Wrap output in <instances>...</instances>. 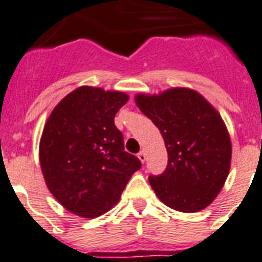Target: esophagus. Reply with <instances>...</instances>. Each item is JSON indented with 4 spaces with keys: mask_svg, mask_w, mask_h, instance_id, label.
<instances>
[{
    "mask_svg": "<svg viewBox=\"0 0 262 262\" xmlns=\"http://www.w3.org/2000/svg\"><path fill=\"white\" fill-rule=\"evenodd\" d=\"M138 157L141 162H145V160H147V155H145V152H144V150H141V152L138 153Z\"/></svg>",
    "mask_w": 262,
    "mask_h": 262,
    "instance_id": "34e87169",
    "label": "esophagus"
}]
</instances>
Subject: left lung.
Returning a JSON list of instances; mask_svg holds the SVG:
<instances>
[{"label": "left lung", "mask_w": 262, "mask_h": 262, "mask_svg": "<svg viewBox=\"0 0 262 262\" xmlns=\"http://www.w3.org/2000/svg\"><path fill=\"white\" fill-rule=\"evenodd\" d=\"M135 100L160 129L169 157L165 171L148 178L156 195L179 212L206 208L220 193L231 162V141L221 115L187 88L138 95Z\"/></svg>", "instance_id": "obj_1"}]
</instances>
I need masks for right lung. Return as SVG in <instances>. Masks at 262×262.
<instances>
[{"label": "right lung", "mask_w": 262, "mask_h": 262, "mask_svg": "<svg viewBox=\"0 0 262 262\" xmlns=\"http://www.w3.org/2000/svg\"><path fill=\"white\" fill-rule=\"evenodd\" d=\"M128 101L122 92L80 87L54 107L40 140V165L53 196L74 214L95 218L119 201L141 167L124 150L114 117Z\"/></svg>", "instance_id": "right-lung-1"}]
</instances>
